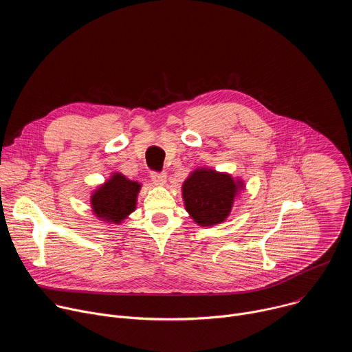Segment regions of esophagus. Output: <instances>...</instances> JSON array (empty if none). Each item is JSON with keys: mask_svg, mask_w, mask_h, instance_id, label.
Listing matches in <instances>:
<instances>
[{"mask_svg": "<svg viewBox=\"0 0 352 352\" xmlns=\"http://www.w3.org/2000/svg\"><path fill=\"white\" fill-rule=\"evenodd\" d=\"M150 178H152V181L157 185H164L167 182V175L164 173L152 171V174H150Z\"/></svg>", "mask_w": 352, "mask_h": 352, "instance_id": "1", "label": "esophagus"}]
</instances>
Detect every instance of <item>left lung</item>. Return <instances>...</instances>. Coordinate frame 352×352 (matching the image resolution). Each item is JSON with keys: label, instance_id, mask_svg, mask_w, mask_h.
<instances>
[{"label": "left lung", "instance_id": "1", "mask_svg": "<svg viewBox=\"0 0 352 352\" xmlns=\"http://www.w3.org/2000/svg\"><path fill=\"white\" fill-rule=\"evenodd\" d=\"M242 188V181H235L230 174L210 168L195 170L182 185L185 209L199 226L220 224L228 217Z\"/></svg>", "mask_w": 352, "mask_h": 352}]
</instances>
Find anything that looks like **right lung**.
<instances>
[{"mask_svg":"<svg viewBox=\"0 0 352 352\" xmlns=\"http://www.w3.org/2000/svg\"><path fill=\"white\" fill-rule=\"evenodd\" d=\"M139 190L140 184L116 173L93 192L90 197L93 213L102 221L120 224L136 209Z\"/></svg>","mask_w":352,"mask_h":352,"instance_id":"obj_1","label":"right lung"}]
</instances>
